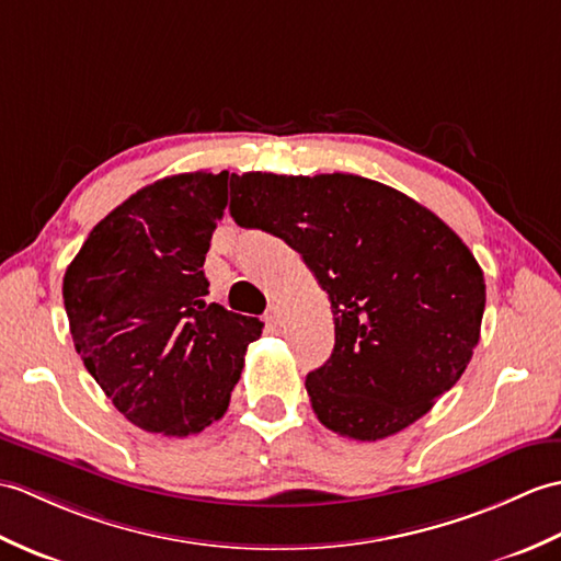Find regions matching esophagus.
<instances>
[{"label":"esophagus","instance_id":"esophagus-1","mask_svg":"<svg viewBox=\"0 0 561 561\" xmlns=\"http://www.w3.org/2000/svg\"><path fill=\"white\" fill-rule=\"evenodd\" d=\"M266 321L271 323V327H280V323H283V309H280L278 305L268 307V312H266Z\"/></svg>","mask_w":561,"mask_h":561}]
</instances>
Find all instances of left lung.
Segmentation results:
<instances>
[{
    "label": "left lung",
    "mask_w": 561,
    "mask_h": 561,
    "mask_svg": "<svg viewBox=\"0 0 561 561\" xmlns=\"http://www.w3.org/2000/svg\"><path fill=\"white\" fill-rule=\"evenodd\" d=\"M230 216L300 252L329 293L331 357L307 375L323 427L377 442L420 420L480 341L482 268L430 208L343 175L230 178Z\"/></svg>",
    "instance_id": "obj_1"
}]
</instances>
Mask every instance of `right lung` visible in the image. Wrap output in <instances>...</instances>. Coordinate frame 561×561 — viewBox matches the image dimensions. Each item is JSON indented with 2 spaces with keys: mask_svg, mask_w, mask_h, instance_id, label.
I'll use <instances>...</instances> for the list:
<instances>
[{
  "mask_svg": "<svg viewBox=\"0 0 561 561\" xmlns=\"http://www.w3.org/2000/svg\"><path fill=\"white\" fill-rule=\"evenodd\" d=\"M228 172H184L131 194L91 230L65 273L85 369L131 425L165 437L226 415L256 317L206 302L204 261Z\"/></svg>",
  "mask_w": 561,
  "mask_h": 561,
  "instance_id": "obj_1",
  "label": "right lung"
}]
</instances>
